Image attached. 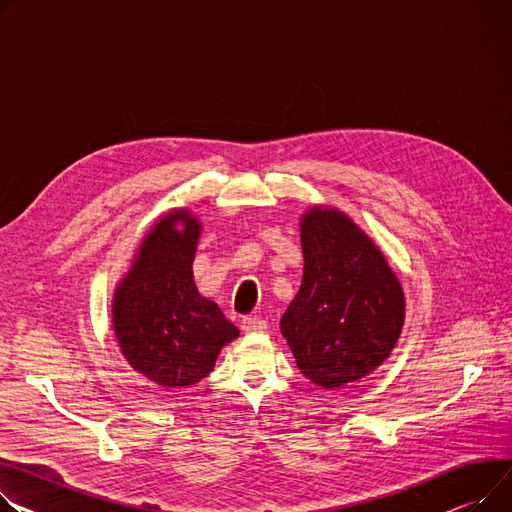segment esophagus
Here are the masks:
<instances>
[{"instance_id": "obj_1", "label": "esophagus", "mask_w": 512, "mask_h": 512, "mask_svg": "<svg viewBox=\"0 0 512 512\" xmlns=\"http://www.w3.org/2000/svg\"><path fill=\"white\" fill-rule=\"evenodd\" d=\"M241 329H243L245 333H257V331L267 329V323H265L263 319H259V317H245V319L241 321Z\"/></svg>"}]
</instances>
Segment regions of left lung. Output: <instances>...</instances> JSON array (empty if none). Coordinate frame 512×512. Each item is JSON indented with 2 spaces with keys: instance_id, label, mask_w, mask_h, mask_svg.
<instances>
[{
  "instance_id": "obj_1",
  "label": "left lung",
  "mask_w": 512,
  "mask_h": 512,
  "mask_svg": "<svg viewBox=\"0 0 512 512\" xmlns=\"http://www.w3.org/2000/svg\"><path fill=\"white\" fill-rule=\"evenodd\" d=\"M300 245L302 284L280 329L304 377L339 389L393 352L405 321L403 288L381 247L333 206L302 214Z\"/></svg>"
}]
</instances>
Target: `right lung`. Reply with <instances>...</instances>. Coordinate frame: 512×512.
<instances>
[{
  "label": "right lung",
  "instance_id": "add662e5",
  "mask_svg": "<svg viewBox=\"0 0 512 512\" xmlns=\"http://www.w3.org/2000/svg\"><path fill=\"white\" fill-rule=\"evenodd\" d=\"M201 220L191 210L162 214L146 232L119 280L111 323L123 358L160 387H189L206 379L238 329L220 306L201 296L193 259Z\"/></svg>",
  "mask_w": 512,
  "mask_h": 512
}]
</instances>
